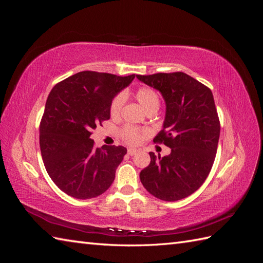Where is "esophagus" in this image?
I'll list each match as a JSON object with an SVG mask.
<instances>
[{"label":"esophagus","mask_w":263,"mask_h":263,"mask_svg":"<svg viewBox=\"0 0 263 263\" xmlns=\"http://www.w3.org/2000/svg\"><path fill=\"white\" fill-rule=\"evenodd\" d=\"M127 153H128V155H130V156H134V155H136L138 153V150L137 149H134V148H128V150H127Z\"/></svg>","instance_id":"34e87169"}]
</instances>
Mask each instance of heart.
I'll return each mask as SVG.
<instances>
[{"instance_id":"obj_1","label":"heart","mask_w":263,"mask_h":263,"mask_svg":"<svg viewBox=\"0 0 263 263\" xmlns=\"http://www.w3.org/2000/svg\"><path fill=\"white\" fill-rule=\"evenodd\" d=\"M135 98L139 102V104L144 107L146 112H149L151 109H158L159 106H160V99H159V95L154 89H151V87H140V89H138L136 93H135ZM124 102L125 98L123 94L116 95L112 102V104H110V115L113 117L119 116V114L122 112ZM142 135H144V132H141L132 126H126L122 130L123 139L132 145L138 144L142 138Z\"/></svg>"}]
</instances>
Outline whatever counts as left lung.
<instances>
[{"instance_id": "obj_1", "label": "left lung", "mask_w": 263, "mask_h": 263, "mask_svg": "<svg viewBox=\"0 0 263 263\" xmlns=\"http://www.w3.org/2000/svg\"><path fill=\"white\" fill-rule=\"evenodd\" d=\"M136 77L162 95L165 116L154 141L171 148L162 158L149 153L150 163L141 170L140 181L159 200H182L203 184L216 156L220 125L213 93L183 72Z\"/></svg>"}]
</instances>
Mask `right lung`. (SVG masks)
<instances>
[{"label":"right lung","instance_id":"add662e5","mask_svg":"<svg viewBox=\"0 0 263 263\" xmlns=\"http://www.w3.org/2000/svg\"><path fill=\"white\" fill-rule=\"evenodd\" d=\"M135 74L82 71L53 86L39 127L45 168L61 191L79 200L97 197L112 185L127 149L95 148L92 129L110 117V104Z\"/></svg>","mask_w":263,"mask_h":263}]
</instances>
